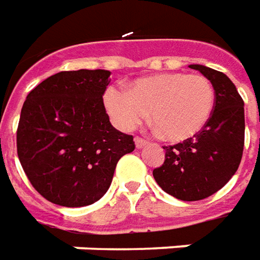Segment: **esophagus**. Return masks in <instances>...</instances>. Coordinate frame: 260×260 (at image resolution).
I'll use <instances>...</instances> for the list:
<instances>
[{"mask_svg":"<svg viewBox=\"0 0 260 260\" xmlns=\"http://www.w3.org/2000/svg\"><path fill=\"white\" fill-rule=\"evenodd\" d=\"M134 143H136V147L137 148H143L144 146H147L148 143L144 139H141V137H136L134 139Z\"/></svg>","mask_w":260,"mask_h":260,"instance_id":"1","label":"esophagus"}]
</instances>
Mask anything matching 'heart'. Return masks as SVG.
Masks as SVG:
<instances>
[{"label": "heart", "instance_id": "heart-1", "mask_svg": "<svg viewBox=\"0 0 260 260\" xmlns=\"http://www.w3.org/2000/svg\"><path fill=\"white\" fill-rule=\"evenodd\" d=\"M105 106L120 130H133L150 112V120L166 140L181 143L197 136L208 123L215 106V90L202 75L155 73L132 80L126 92L109 87Z\"/></svg>", "mask_w": 260, "mask_h": 260}]
</instances>
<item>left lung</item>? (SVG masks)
<instances>
[{"label":"left lung","instance_id":"left-lung-1","mask_svg":"<svg viewBox=\"0 0 260 260\" xmlns=\"http://www.w3.org/2000/svg\"><path fill=\"white\" fill-rule=\"evenodd\" d=\"M211 80L215 106L208 123L192 139L164 147L166 160L153 171L167 194L181 201H200L226 184L242 158L245 140L243 100L232 80L204 65H189Z\"/></svg>","mask_w":260,"mask_h":260}]
</instances>
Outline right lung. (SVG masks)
Instances as JSON below:
<instances>
[{
    "label": "right lung",
    "instance_id": "right-lung-1",
    "mask_svg": "<svg viewBox=\"0 0 260 260\" xmlns=\"http://www.w3.org/2000/svg\"><path fill=\"white\" fill-rule=\"evenodd\" d=\"M105 69L52 75L29 92L17 132L18 157L34 188L56 205L99 201L117 161L134 150L133 136L112 126L103 105Z\"/></svg>",
    "mask_w": 260,
    "mask_h": 260
}]
</instances>
